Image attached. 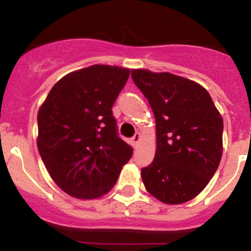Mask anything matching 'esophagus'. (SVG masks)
Segmentation results:
<instances>
[{"label": "esophagus", "mask_w": 251, "mask_h": 251, "mask_svg": "<svg viewBox=\"0 0 251 251\" xmlns=\"http://www.w3.org/2000/svg\"><path fill=\"white\" fill-rule=\"evenodd\" d=\"M140 137H142V135H140L139 132H135V134L132 137V143H133V145H137V144L139 143Z\"/></svg>", "instance_id": "34e87169"}]
</instances>
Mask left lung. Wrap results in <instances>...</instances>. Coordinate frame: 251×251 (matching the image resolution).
Here are the masks:
<instances>
[{
	"mask_svg": "<svg viewBox=\"0 0 251 251\" xmlns=\"http://www.w3.org/2000/svg\"><path fill=\"white\" fill-rule=\"evenodd\" d=\"M155 118L153 162L142 169L145 189L165 204L191 201L208 185L223 151V119L200 83L175 74L132 70Z\"/></svg>",
	"mask_w": 251,
	"mask_h": 251,
	"instance_id": "left-lung-1",
	"label": "left lung"
}]
</instances>
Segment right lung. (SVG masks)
Here are the masks:
<instances>
[{
	"mask_svg": "<svg viewBox=\"0 0 251 251\" xmlns=\"http://www.w3.org/2000/svg\"><path fill=\"white\" fill-rule=\"evenodd\" d=\"M128 68L93 65L60 79L37 113V149L62 191L80 200L114 186L133 149L118 135L112 106Z\"/></svg>",
	"mask_w": 251,
	"mask_h": 251,
	"instance_id": "obj_1",
	"label": "right lung"
}]
</instances>
